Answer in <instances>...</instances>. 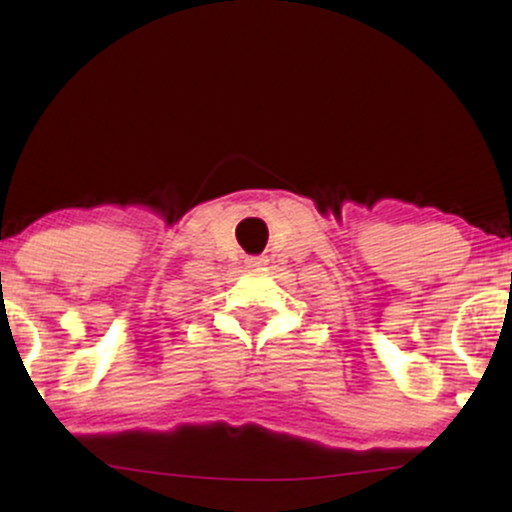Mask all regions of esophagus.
Returning <instances> with one entry per match:
<instances>
[{"instance_id": "34e87169", "label": "esophagus", "mask_w": 512, "mask_h": 512, "mask_svg": "<svg viewBox=\"0 0 512 512\" xmlns=\"http://www.w3.org/2000/svg\"><path fill=\"white\" fill-rule=\"evenodd\" d=\"M264 264H267L264 257H245V267H250V269H262Z\"/></svg>"}]
</instances>
